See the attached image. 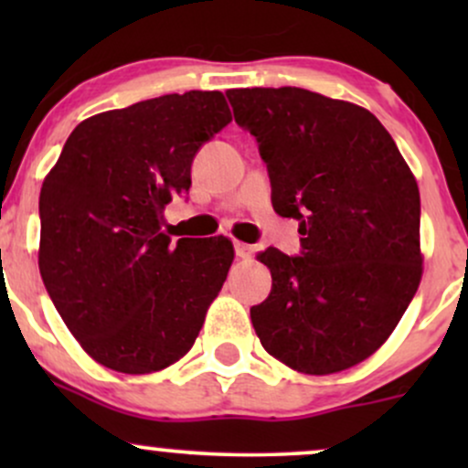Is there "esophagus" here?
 I'll use <instances>...</instances> for the list:
<instances>
[{"mask_svg": "<svg viewBox=\"0 0 468 468\" xmlns=\"http://www.w3.org/2000/svg\"><path fill=\"white\" fill-rule=\"evenodd\" d=\"M235 252H238L239 260H249L252 255V246L244 244V241H235Z\"/></svg>", "mask_w": 468, "mask_h": 468, "instance_id": "esophagus-1", "label": "esophagus"}]
</instances>
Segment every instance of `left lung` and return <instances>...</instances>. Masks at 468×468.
Masks as SVG:
<instances>
[{
    "mask_svg": "<svg viewBox=\"0 0 468 468\" xmlns=\"http://www.w3.org/2000/svg\"><path fill=\"white\" fill-rule=\"evenodd\" d=\"M260 143L272 208L299 219L302 257L257 255L272 290L250 308L264 350L302 374H336L388 341L422 279L420 191L372 112L302 88L229 90Z\"/></svg>",
    "mask_w": 468,
    "mask_h": 468,
    "instance_id": "obj_1",
    "label": "left lung"
}]
</instances>
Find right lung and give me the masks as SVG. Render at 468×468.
<instances>
[{
    "mask_svg": "<svg viewBox=\"0 0 468 468\" xmlns=\"http://www.w3.org/2000/svg\"><path fill=\"white\" fill-rule=\"evenodd\" d=\"M230 122L222 92L166 94L74 127L39 196V271L63 324L96 363L152 374L180 361L233 264L224 235L163 230L193 155Z\"/></svg>",
    "mask_w": 468,
    "mask_h": 468,
    "instance_id": "1",
    "label": "right lung"
}]
</instances>
